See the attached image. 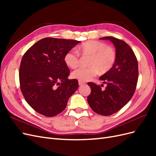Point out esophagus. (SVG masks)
<instances>
[{"label":"esophagus","mask_w":156,"mask_h":156,"mask_svg":"<svg viewBox=\"0 0 156 156\" xmlns=\"http://www.w3.org/2000/svg\"><path fill=\"white\" fill-rule=\"evenodd\" d=\"M84 83H84V82H83V81H79V85H80V86H81V85H83V84H84Z\"/></svg>","instance_id":"obj_1"}]
</instances>
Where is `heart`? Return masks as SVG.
<instances>
[{
  "mask_svg": "<svg viewBox=\"0 0 156 156\" xmlns=\"http://www.w3.org/2000/svg\"><path fill=\"white\" fill-rule=\"evenodd\" d=\"M79 52L83 56H90L88 68H79L72 73L73 78L81 81L92 79L98 73L108 72L114 66L116 53L111 48L102 41L90 40L84 42L79 48ZM64 62L68 67L75 68L79 64V54L73 49L68 51L64 55Z\"/></svg>",
  "mask_w": 156,
  "mask_h": 156,
  "instance_id": "1",
  "label": "heart"
}]
</instances>
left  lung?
<instances>
[{
    "label": "left lung",
    "mask_w": 156,
    "mask_h": 156,
    "mask_svg": "<svg viewBox=\"0 0 156 156\" xmlns=\"http://www.w3.org/2000/svg\"><path fill=\"white\" fill-rule=\"evenodd\" d=\"M100 39L114 44L116 59L113 67L100 77L107 84L104 90L95 83H88L91 93L87 101L94 112L109 116L120 110L133 96L139 77L138 62L134 52L124 41L112 36Z\"/></svg>",
    "instance_id": "8db88e82"
}]
</instances>
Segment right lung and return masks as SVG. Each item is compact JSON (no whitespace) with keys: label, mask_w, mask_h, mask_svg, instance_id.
I'll list each match as a JSON object with an SVG mask.
<instances>
[{"label":"right lung","mask_w":156,"mask_h":156,"mask_svg":"<svg viewBox=\"0 0 156 156\" xmlns=\"http://www.w3.org/2000/svg\"><path fill=\"white\" fill-rule=\"evenodd\" d=\"M79 42L45 37L23 55L19 73L20 88L28 104L37 112L48 117L57 115L77 90V80L68 79L70 71L64 58Z\"/></svg>","instance_id":"add662e5"}]
</instances>
